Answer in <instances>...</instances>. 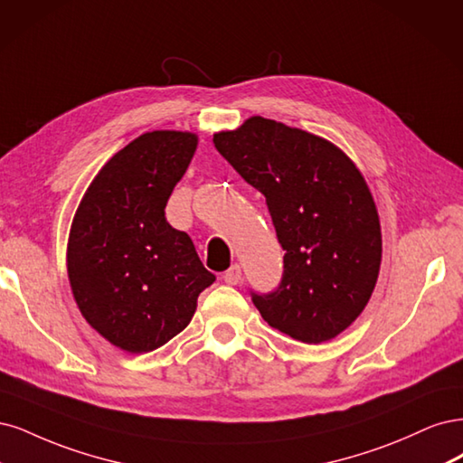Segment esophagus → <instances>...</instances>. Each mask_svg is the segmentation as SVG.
I'll use <instances>...</instances> for the list:
<instances>
[{
    "mask_svg": "<svg viewBox=\"0 0 463 463\" xmlns=\"http://www.w3.org/2000/svg\"><path fill=\"white\" fill-rule=\"evenodd\" d=\"M222 280H225L227 285H231V287L238 285V282L242 280V269H241V265L234 263L229 271L222 273Z\"/></svg>",
    "mask_w": 463,
    "mask_h": 463,
    "instance_id": "34e87169",
    "label": "esophagus"
}]
</instances>
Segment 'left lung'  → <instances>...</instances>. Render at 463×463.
Listing matches in <instances>:
<instances>
[{
  "mask_svg": "<svg viewBox=\"0 0 463 463\" xmlns=\"http://www.w3.org/2000/svg\"><path fill=\"white\" fill-rule=\"evenodd\" d=\"M217 152L265 196L285 250L280 285L251 302L273 329L321 345L357 319L381 267L375 202L354 161L316 134L263 117L213 134Z\"/></svg>",
  "mask_w": 463,
  "mask_h": 463,
  "instance_id": "1",
  "label": "left lung"
}]
</instances>
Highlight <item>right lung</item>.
<instances>
[{"label":"right lung","instance_id":"right-lung-1","mask_svg":"<svg viewBox=\"0 0 463 463\" xmlns=\"http://www.w3.org/2000/svg\"><path fill=\"white\" fill-rule=\"evenodd\" d=\"M198 146L192 132L154 130L117 152L74 213L67 273L82 317L113 346L152 352L190 323L215 275L165 205Z\"/></svg>","mask_w":463,"mask_h":463}]
</instances>
